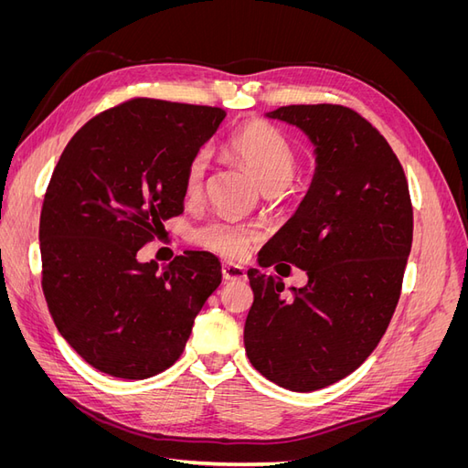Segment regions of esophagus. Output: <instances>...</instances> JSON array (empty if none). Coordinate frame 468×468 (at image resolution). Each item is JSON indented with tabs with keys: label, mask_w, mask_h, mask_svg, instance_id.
I'll use <instances>...</instances> for the list:
<instances>
[{
	"label": "esophagus",
	"mask_w": 468,
	"mask_h": 468,
	"mask_svg": "<svg viewBox=\"0 0 468 468\" xmlns=\"http://www.w3.org/2000/svg\"><path fill=\"white\" fill-rule=\"evenodd\" d=\"M222 277H224V281H246L248 279L244 267L234 265V263H222Z\"/></svg>",
	"instance_id": "esophagus-1"
}]
</instances>
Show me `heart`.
Instances as JSON below:
<instances>
[{"label": "heart", "mask_w": 468, "mask_h": 468, "mask_svg": "<svg viewBox=\"0 0 468 468\" xmlns=\"http://www.w3.org/2000/svg\"><path fill=\"white\" fill-rule=\"evenodd\" d=\"M226 150L242 160L263 191L277 193L291 181L296 167V154L291 140L275 124L253 119L226 138ZM208 169L207 150H197L183 169V195L186 199L199 197ZM260 239L256 226L217 217L191 232V242L226 260H242L253 242Z\"/></svg>", "instance_id": "b5f03b06"}]
</instances>
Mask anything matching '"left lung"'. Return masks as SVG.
<instances>
[{"instance_id": "8db88e82", "label": "left lung", "mask_w": 468, "mask_h": 468, "mask_svg": "<svg viewBox=\"0 0 468 468\" xmlns=\"http://www.w3.org/2000/svg\"><path fill=\"white\" fill-rule=\"evenodd\" d=\"M316 144V176L296 215L260 253L263 267H301L303 289L285 299L273 275L250 269L244 325L250 363L294 392L342 380L385 335L412 248L408 179L387 138L344 105H287L269 112Z\"/></svg>"}]
</instances>
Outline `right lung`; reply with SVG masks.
<instances>
[{
  "label": "right lung",
  "mask_w": 468,
  "mask_h": 468,
  "mask_svg": "<svg viewBox=\"0 0 468 468\" xmlns=\"http://www.w3.org/2000/svg\"><path fill=\"white\" fill-rule=\"evenodd\" d=\"M226 111L133 97L90 119L56 164L40 210L42 292L56 328L97 371L148 378L186 349L220 261L136 253L183 212V169Z\"/></svg>",
  "instance_id": "right-lung-1"
}]
</instances>
